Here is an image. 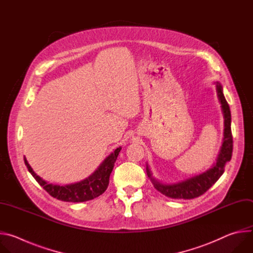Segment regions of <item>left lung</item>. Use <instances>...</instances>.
<instances>
[{"label": "left lung", "mask_w": 253, "mask_h": 253, "mask_svg": "<svg viewBox=\"0 0 253 253\" xmlns=\"http://www.w3.org/2000/svg\"><path fill=\"white\" fill-rule=\"evenodd\" d=\"M216 92H217L218 100L221 104V110L224 117V133H223V142L220 148L219 154L216 163L212 165L211 168L205 172L190 177L173 184H164L152 176V172L147 164L146 172L150 178L154 187L161 192L163 195L173 198V199H192L204 194L224 172L225 164L230 161L232 156L233 141L231 133V113L228 103L225 100L223 95V88L219 82H215Z\"/></svg>", "instance_id": "left-lung-1"}]
</instances>
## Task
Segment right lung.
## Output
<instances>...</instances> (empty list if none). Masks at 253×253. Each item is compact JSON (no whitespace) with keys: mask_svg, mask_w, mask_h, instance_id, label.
<instances>
[{"mask_svg":"<svg viewBox=\"0 0 253 253\" xmlns=\"http://www.w3.org/2000/svg\"><path fill=\"white\" fill-rule=\"evenodd\" d=\"M121 147H118L114 150L109 156H108L100 166L86 179L82 181L67 184V185H58L47 182L46 180L42 179L39 175L36 174L30 164L28 163L26 157H24L25 164L29 172L33 177L51 196L66 202H84L92 200L105 192L108 185H109L110 174L113 170L116 159L119 155Z\"/></svg>","mask_w":253,"mask_h":253,"instance_id":"right-lung-1","label":"right lung"}]
</instances>
